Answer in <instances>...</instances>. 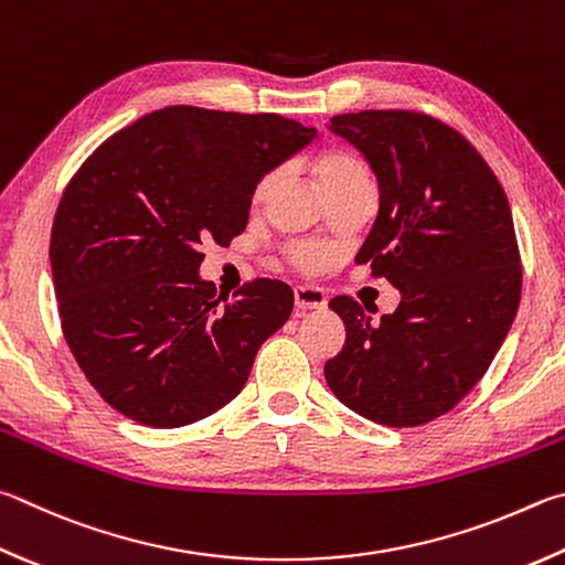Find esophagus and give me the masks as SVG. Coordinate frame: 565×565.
Masks as SVG:
<instances>
[{"mask_svg": "<svg viewBox=\"0 0 565 565\" xmlns=\"http://www.w3.org/2000/svg\"><path fill=\"white\" fill-rule=\"evenodd\" d=\"M326 291L318 289V286H296L294 289V303L296 309L301 311H309V309H323L326 306Z\"/></svg>", "mask_w": 565, "mask_h": 565, "instance_id": "1", "label": "esophagus"}]
</instances>
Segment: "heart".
Listing matches in <instances>:
<instances>
[{
    "label": "heart",
    "instance_id": "heart-1",
    "mask_svg": "<svg viewBox=\"0 0 565 565\" xmlns=\"http://www.w3.org/2000/svg\"><path fill=\"white\" fill-rule=\"evenodd\" d=\"M313 168L318 182H321L323 192L328 194V200L358 188V184H371V170H367L365 162L361 158H355L353 152L326 150L323 156L316 158ZM276 180H279V172H266V175H262L254 188V202H262L266 194L271 192ZM333 256L335 254L331 247L311 242L294 244L289 249V259L294 262V266H299L301 271H321L333 262Z\"/></svg>",
    "mask_w": 565,
    "mask_h": 565
}]
</instances>
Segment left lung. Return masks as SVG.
<instances>
[{
    "label": "left lung",
    "instance_id": "1",
    "mask_svg": "<svg viewBox=\"0 0 565 565\" xmlns=\"http://www.w3.org/2000/svg\"><path fill=\"white\" fill-rule=\"evenodd\" d=\"M363 152L381 210L358 252L403 294L375 323L335 296L345 343L328 387L353 413L417 427L452 409L504 343L521 301V254L504 188L477 148L427 113L361 110L331 118Z\"/></svg>",
    "mask_w": 565,
    "mask_h": 565
}]
</instances>
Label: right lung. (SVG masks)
<instances>
[{"instance_id":"add662e5","label":"right lung","mask_w":565,"mask_h":565,"mask_svg":"<svg viewBox=\"0 0 565 565\" xmlns=\"http://www.w3.org/2000/svg\"><path fill=\"white\" fill-rule=\"evenodd\" d=\"M313 138L276 113L168 106L113 132L71 178L49 247L61 331L113 409L170 429L239 395L294 291L254 279L220 301L200 279V244L242 234L256 182Z\"/></svg>"}]
</instances>
